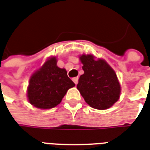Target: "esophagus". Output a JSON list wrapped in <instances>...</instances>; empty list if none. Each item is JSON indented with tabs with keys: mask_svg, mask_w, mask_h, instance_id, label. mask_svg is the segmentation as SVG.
<instances>
[{
	"mask_svg": "<svg viewBox=\"0 0 150 150\" xmlns=\"http://www.w3.org/2000/svg\"><path fill=\"white\" fill-rule=\"evenodd\" d=\"M72 80H73V82L75 83V84H77V83H78V81H79V78L78 77H75V78L72 79Z\"/></svg>",
	"mask_w": 150,
	"mask_h": 150,
	"instance_id": "esophagus-1",
	"label": "esophagus"
}]
</instances>
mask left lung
Instances as JSON below:
<instances>
[{"instance_id": "1", "label": "left lung", "mask_w": 150, "mask_h": 150, "mask_svg": "<svg viewBox=\"0 0 150 150\" xmlns=\"http://www.w3.org/2000/svg\"><path fill=\"white\" fill-rule=\"evenodd\" d=\"M80 60L84 73L79 77L77 88L86 103L100 110L112 107L120 93L115 71L104 60H95L91 54H83Z\"/></svg>"}]
</instances>
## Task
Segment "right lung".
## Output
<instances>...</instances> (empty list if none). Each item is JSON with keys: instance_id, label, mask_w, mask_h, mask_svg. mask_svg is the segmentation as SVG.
Returning a JSON list of instances; mask_svg holds the SVG:
<instances>
[{"instance_id": "obj_1", "label": "right lung", "mask_w": 150, "mask_h": 150, "mask_svg": "<svg viewBox=\"0 0 150 150\" xmlns=\"http://www.w3.org/2000/svg\"><path fill=\"white\" fill-rule=\"evenodd\" d=\"M75 86L65 69L58 67L55 58H50L31 76L28 99L34 107L52 108L60 104L69 88Z\"/></svg>"}]
</instances>
